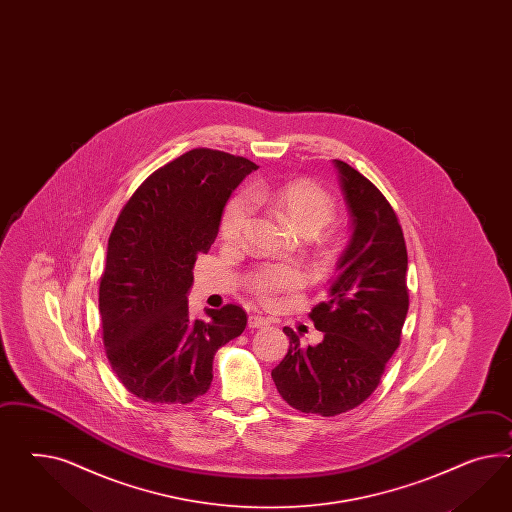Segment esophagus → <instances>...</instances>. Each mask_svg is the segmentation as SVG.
Returning a JSON list of instances; mask_svg holds the SVG:
<instances>
[{
    "instance_id": "obj_1",
    "label": "esophagus",
    "mask_w": 512,
    "mask_h": 512,
    "mask_svg": "<svg viewBox=\"0 0 512 512\" xmlns=\"http://www.w3.org/2000/svg\"><path fill=\"white\" fill-rule=\"evenodd\" d=\"M248 326L251 330H259V328H264V326H268V320L263 317H257V315H253V317L248 318Z\"/></svg>"
}]
</instances>
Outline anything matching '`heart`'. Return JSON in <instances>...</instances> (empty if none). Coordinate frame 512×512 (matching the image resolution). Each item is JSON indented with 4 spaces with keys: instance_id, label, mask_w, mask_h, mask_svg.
Returning a JSON list of instances; mask_svg holds the SVG:
<instances>
[{
    "instance_id": "heart-1",
    "label": "heart",
    "mask_w": 512,
    "mask_h": 512,
    "mask_svg": "<svg viewBox=\"0 0 512 512\" xmlns=\"http://www.w3.org/2000/svg\"><path fill=\"white\" fill-rule=\"evenodd\" d=\"M248 198L253 205H270L279 216L291 223L302 236H317L333 220L335 205L326 190L311 180H292L281 186L253 184ZM251 218L246 197L238 195L223 212L220 231L223 240H240ZM305 283L304 272L296 266H264L251 277V289L263 300L272 302L279 292L300 289Z\"/></svg>"
}]
</instances>
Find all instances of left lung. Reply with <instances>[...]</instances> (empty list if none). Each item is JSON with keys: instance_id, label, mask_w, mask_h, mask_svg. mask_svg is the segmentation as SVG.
I'll use <instances>...</instances> for the list:
<instances>
[{"instance_id": "1", "label": "left lung", "mask_w": 512, "mask_h": 512, "mask_svg": "<svg viewBox=\"0 0 512 512\" xmlns=\"http://www.w3.org/2000/svg\"><path fill=\"white\" fill-rule=\"evenodd\" d=\"M350 214L343 249L326 302L311 309L322 332L317 346H291L272 371L279 395L304 414H343L371 397L401 343L408 313V253L401 225L386 197L354 167L333 160Z\"/></svg>"}]
</instances>
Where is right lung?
Masks as SVG:
<instances>
[{
	"mask_svg": "<svg viewBox=\"0 0 512 512\" xmlns=\"http://www.w3.org/2000/svg\"><path fill=\"white\" fill-rule=\"evenodd\" d=\"M255 169L242 156L188 151L154 171L117 218L98 291L102 339L111 369L143 401L188 404L205 395L218 348L246 328L238 305L190 317L188 292L225 203Z\"/></svg>",
	"mask_w": 512,
	"mask_h": 512,
	"instance_id": "1",
	"label": "right lung"
}]
</instances>
